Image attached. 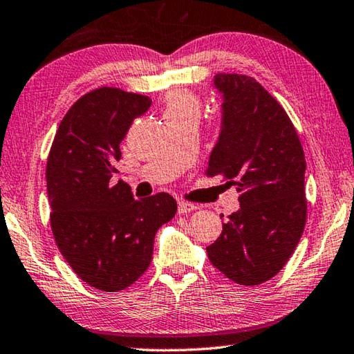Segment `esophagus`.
Returning <instances> with one entry per match:
<instances>
[{"instance_id":"esophagus-1","label":"esophagus","mask_w":354,"mask_h":354,"mask_svg":"<svg viewBox=\"0 0 354 354\" xmlns=\"http://www.w3.org/2000/svg\"><path fill=\"white\" fill-rule=\"evenodd\" d=\"M197 209V205L187 203V201H179L178 203V212L179 214H187V212H192Z\"/></svg>"}]
</instances>
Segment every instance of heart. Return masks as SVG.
Segmentation results:
<instances>
[{
  "label": "heart",
  "instance_id": "b5f03b06",
  "mask_svg": "<svg viewBox=\"0 0 354 354\" xmlns=\"http://www.w3.org/2000/svg\"><path fill=\"white\" fill-rule=\"evenodd\" d=\"M164 115L171 116H200V100L189 89H173L165 96Z\"/></svg>",
  "mask_w": 354,
  "mask_h": 354
}]
</instances>
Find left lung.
<instances>
[{
    "mask_svg": "<svg viewBox=\"0 0 354 354\" xmlns=\"http://www.w3.org/2000/svg\"><path fill=\"white\" fill-rule=\"evenodd\" d=\"M214 86L222 131L206 175L236 186L239 209L206 252L223 276L254 287L285 266L304 232V149L287 111L255 78L217 74Z\"/></svg>",
    "mask_w": 354,
    "mask_h": 354,
    "instance_id": "obj_1",
    "label": "left lung"
}]
</instances>
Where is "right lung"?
I'll return each instance as SVG.
<instances>
[{
	"label": "right lung",
	"mask_w": 354,
	"mask_h": 354,
	"mask_svg": "<svg viewBox=\"0 0 354 354\" xmlns=\"http://www.w3.org/2000/svg\"><path fill=\"white\" fill-rule=\"evenodd\" d=\"M149 106L143 94L93 89L64 115L47 159L56 245L83 282L109 293L142 277L153 260L157 230L178 209L165 192L136 200L127 184H110L121 159L120 143Z\"/></svg>",
	"instance_id": "right-lung-1"
}]
</instances>
